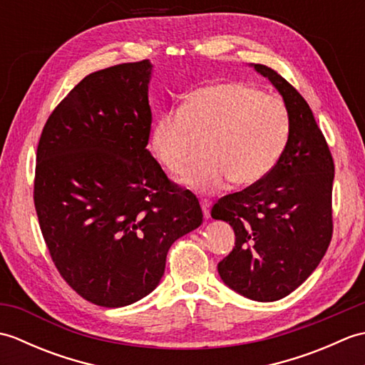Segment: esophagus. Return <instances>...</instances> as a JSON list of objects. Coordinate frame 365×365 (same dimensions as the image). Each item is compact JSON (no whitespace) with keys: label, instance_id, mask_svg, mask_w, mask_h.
<instances>
[{"label":"esophagus","instance_id":"1","mask_svg":"<svg viewBox=\"0 0 365 365\" xmlns=\"http://www.w3.org/2000/svg\"><path fill=\"white\" fill-rule=\"evenodd\" d=\"M200 207H202V212H204V218L208 220L210 218V210H212V202L208 199H202L200 200Z\"/></svg>","mask_w":365,"mask_h":365}]
</instances>
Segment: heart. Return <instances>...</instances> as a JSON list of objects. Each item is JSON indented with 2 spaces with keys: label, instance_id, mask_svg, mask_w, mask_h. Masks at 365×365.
<instances>
[{
  "label": "heart",
  "instance_id": "b5f03b06",
  "mask_svg": "<svg viewBox=\"0 0 365 365\" xmlns=\"http://www.w3.org/2000/svg\"><path fill=\"white\" fill-rule=\"evenodd\" d=\"M192 133L208 136L205 160L191 166L183 183L216 191L234 180L238 187L260 182L285 149L290 115L282 98L242 81L208 84L190 92L178 108L153 122L150 147L170 174H182Z\"/></svg>",
  "mask_w": 365,
  "mask_h": 365
}]
</instances>
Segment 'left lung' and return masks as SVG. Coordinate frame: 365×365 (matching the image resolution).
Returning <instances> with one entry per match:
<instances>
[{
  "mask_svg": "<svg viewBox=\"0 0 365 365\" xmlns=\"http://www.w3.org/2000/svg\"><path fill=\"white\" fill-rule=\"evenodd\" d=\"M254 68L284 98L289 141L276 166L260 182L221 197L212 218L235 232V247L218 263L224 284L254 301H277L312 274L331 243L334 160L299 92L273 68Z\"/></svg>",
  "mask_w": 365,
  "mask_h": 365,
  "instance_id": "8db88e82",
  "label": "left lung"
}]
</instances>
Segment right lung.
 <instances>
[{
    "label": "right lung",
    "instance_id": "right-lung-1",
    "mask_svg": "<svg viewBox=\"0 0 365 365\" xmlns=\"http://www.w3.org/2000/svg\"><path fill=\"white\" fill-rule=\"evenodd\" d=\"M150 72L144 59L88 75L54 108L37 145L34 207L51 260L102 307L149 294L170 245L204 218L197 197L145 149Z\"/></svg>",
    "mask_w": 365,
    "mask_h": 365
}]
</instances>
